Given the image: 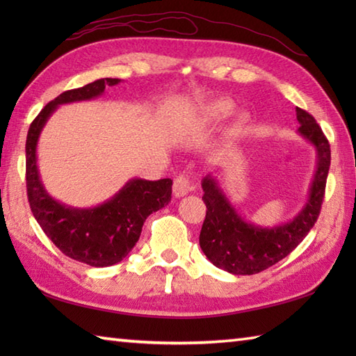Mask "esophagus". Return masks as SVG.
I'll return each mask as SVG.
<instances>
[{"instance_id": "1", "label": "esophagus", "mask_w": 356, "mask_h": 356, "mask_svg": "<svg viewBox=\"0 0 356 356\" xmlns=\"http://www.w3.org/2000/svg\"><path fill=\"white\" fill-rule=\"evenodd\" d=\"M194 190V186L191 184V180L185 174H180L176 179H174V184H172V193L176 197H184L190 191Z\"/></svg>"}]
</instances>
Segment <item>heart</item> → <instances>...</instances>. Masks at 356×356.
I'll return each mask as SVG.
<instances>
[{"mask_svg":"<svg viewBox=\"0 0 356 356\" xmlns=\"http://www.w3.org/2000/svg\"><path fill=\"white\" fill-rule=\"evenodd\" d=\"M232 113H234L232 102L220 99V101H214V102L205 105L202 110V116L207 120V122L218 124V122H222V120H225L226 118H229ZM243 124H245V118L238 116L236 124H234V127H232V133H237Z\"/></svg>","mask_w":356,"mask_h":356,"instance_id":"b5f03b06","label":"heart"}]
</instances>
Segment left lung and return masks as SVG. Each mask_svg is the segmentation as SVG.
Listing matches in <instances>:
<instances>
[{
    "mask_svg": "<svg viewBox=\"0 0 356 356\" xmlns=\"http://www.w3.org/2000/svg\"><path fill=\"white\" fill-rule=\"evenodd\" d=\"M298 133L316 149V171L309 200L293 220L261 228L241 218L213 176L202 180L207 216L199 243L207 259L229 274L252 275L283 260L314 228L320 216L330 166V145L312 115L297 107Z\"/></svg>",
    "mask_w": 356,
    "mask_h": 356,
    "instance_id": "8db88e82",
    "label": "left lung"
}]
</instances>
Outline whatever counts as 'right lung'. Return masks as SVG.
<instances>
[{"instance_id":"right-lung-1","label":"right lung","mask_w":356,"mask_h":356,"mask_svg":"<svg viewBox=\"0 0 356 356\" xmlns=\"http://www.w3.org/2000/svg\"><path fill=\"white\" fill-rule=\"evenodd\" d=\"M120 79L104 78L67 90L50 101L30 124L26 140V184L30 209L55 246L73 260L105 268L124 260L138 243L143 222L171 200V179H131L102 205L81 209L63 205L49 195L36 165V145L42 127L58 105L88 101Z\"/></svg>"}]
</instances>
